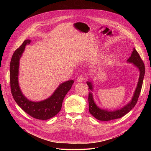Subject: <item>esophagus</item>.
Listing matches in <instances>:
<instances>
[{
  "mask_svg": "<svg viewBox=\"0 0 151 151\" xmlns=\"http://www.w3.org/2000/svg\"><path fill=\"white\" fill-rule=\"evenodd\" d=\"M84 76H82V75H79L78 78H77V81L78 82H83L84 81Z\"/></svg>",
  "mask_w": 151,
  "mask_h": 151,
  "instance_id": "esophagus-1",
  "label": "esophagus"
}]
</instances>
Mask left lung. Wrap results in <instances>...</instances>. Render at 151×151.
Listing matches in <instances>:
<instances>
[{"mask_svg":"<svg viewBox=\"0 0 151 151\" xmlns=\"http://www.w3.org/2000/svg\"><path fill=\"white\" fill-rule=\"evenodd\" d=\"M129 63H133L134 65L138 68L140 70V76L137 83V88L135 90L134 96L132 101L124 106L123 108L121 109L116 110L115 111H107L100 109L97 106L93 97V84L91 82H87V83L89 88V94H88V103H89V112L90 113L97 119L100 121H111L118 118H120L126 115L128 112H130L136 104L140 93L142 90L143 78L145 76V64L140 57V55L136 50L135 48L133 49L131 57L127 60Z\"/></svg>","mask_w":151,"mask_h":151,"instance_id":"obj_1","label":"left lung"}]
</instances>
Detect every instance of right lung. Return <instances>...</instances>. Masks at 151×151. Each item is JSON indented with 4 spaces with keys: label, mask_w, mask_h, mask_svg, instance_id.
I'll return each instance as SVG.
<instances>
[{
    "label": "right lung",
    "mask_w": 151,
    "mask_h": 151,
    "mask_svg": "<svg viewBox=\"0 0 151 151\" xmlns=\"http://www.w3.org/2000/svg\"><path fill=\"white\" fill-rule=\"evenodd\" d=\"M31 40H25L23 44L14 52L10 63V86L11 93L17 104L32 117L41 120H47L56 115L61 110L63 99L70 90L74 81H68L61 83L53 94L48 99L41 101L34 102L27 99L21 93L18 81L19 60L26 45Z\"/></svg>",
    "instance_id": "obj_1"
}]
</instances>
